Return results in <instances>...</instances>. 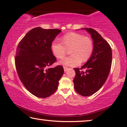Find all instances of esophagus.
<instances>
[{
  "instance_id": "esophagus-1",
  "label": "esophagus",
  "mask_w": 127,
  "mask_h": 127,
  "mask_svg": "<svg viewBox=\"0 0 127 127\" xmlns=\"http://www.w3.org/2000/svg\"><path fill=\"white\" fill-rule=\"evenodd\" d=\"M63 68H64V72H66L67 71V69H68V67H65V66H64Z\"/></svg>"
}]
</instances>
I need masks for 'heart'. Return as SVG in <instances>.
Returning <instances> with one entry per match:
<instances>
[{"instance_id": "b5f03b06", "label": "heart", "mask_w": 127, "mask_h": 127, "mask_svg": "<svg viewBox=\"0 0 127 127\" xmlns=\"http://www.w3.org/2000/svg\"><path fill=\"white\" fill-rule=\"evenodd\" d=\"M62 41L55 40L51 44L53 54L58 59L65 55L67 49H70L71 55L63 58L59 63L65 66L74 67L79 65L81 61L86 62L91 56L94 51V44L90 37L83 34L70 32L64 35Z\"/></svg>"}]
</instances>
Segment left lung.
<instances>
[{
  "label": "left lung",
  "instance_id": "1",
  "mask_svg": "<svg viewBox=\"0 0 127 127\" xmlns=\"http://www.w3.org/2000/svg\"><path fill=\"white\" fill-rule=\"evenodd\" d=\"M93 39L91 57L80 68H75L74 88L77 93L89 96L96 93L104 84L112 65V49L107 41L92 28H86ZM86 68V71H82Z\"/></svg>",
  "mask_w": 127,
  "mask_h": 127
}]
</instances>
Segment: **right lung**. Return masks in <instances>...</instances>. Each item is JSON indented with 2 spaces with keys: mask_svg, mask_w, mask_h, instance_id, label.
Returning <instances> with one entry per match:
<instances>
[{
  "mask_svg": "<svg viewBox=\"0 0 127 127\" xmlns=\"http://www.w3.org/2000/svg\"><path fill=\"white\" fill-rule=\"evenodd\" d=\"M61 30L34 28L17 46L15 63L19 77L26 88L35 96L48 97L57 90L63 67L50 68L56 61L51 44Z\"/></svg>",
  "mask_w": 127,
  "mask_h": 127,
  "instance_id": "1",
  "label": "right lung"
}]
</instances>
